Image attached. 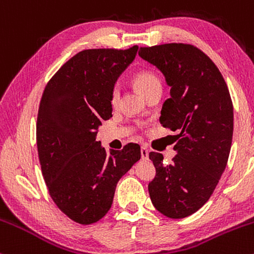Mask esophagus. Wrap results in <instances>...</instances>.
I'll return each mask as SVG.
<instances>
[{"instance_id": "esophagus-1", "label": "esophagus", "mask_w": 254, "mask_h": 254, "mask_svg": "<svg viewBox=\"0 0 254 254\" xmlns=\"http://www.w3.org/2000/svg\"><path fill=\"white\" fill-rule=\"evenodd\" d=\"M141 155L143 160H148L149 159V150H148L145 147H142L141 148Z\"/></svg>"}]
</instances>
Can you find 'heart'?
<instances>
[{"label": "heart", "mask_w": 254, "mask_h": 254, "mask_svg": "<svg viewBox=\"0 0 254 254\" xmlns=\"http://www.w3.org/2000/svg\"><path fill=\"white\" fill-rule=\"evenodd\" d=\"M133 84L136 88L142 93V95L145 97L148 93L151 92L153 89L160 88L161 83H160L159 78H157L153 72L150 71H141L133 76ZM119 100V89L117 87L112 89L111 93V103L112 105H117Z\"/></svg>", "instance_id": "obj_1"}]
</instances>
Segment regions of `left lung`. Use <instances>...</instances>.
I'll use <instances>...</instances> for the list:
<instances>
[{
	"label": "left lung",
	"mask_w": 254,
	"mask_h": 254,
	"mask_svg": "<svg viewBox=\"0 0 254 254\" xmlns=\"http://www.w3.org/2000/svg\"><path fill=\"white\" fill-rule=\"evenodd\" d=\"M138 55L171 87L160 123L179 131L171 164L149 154L156 168L148 185L151 203L170 218L188 217L208 202L226 170L234 125L228 87L210 58L189 44L141 48Z\"/></svg>",
	"instance_id": "1"
}]
</instances>
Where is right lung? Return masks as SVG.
<instances>
[{
  "label": "right lung",
  "mask_w": 254,
  "mask_h": 254,
  "mask_svg": "<svg viewBox=\"0 0 254 254\" xmlns=\"http://www.w3.org/2000/svg\"><path fill=\"white\" fill-rule=\"evenodd\" d=\"M137 50L78 52L44 89L37 121L43 177L56 205L77 223L107 214L119 179L141 159L138 144L107 153L97 141L101 122L112 117V89Z\"/></svg>",
  "instance_id": "right-lung-1"
}]
</instances>
